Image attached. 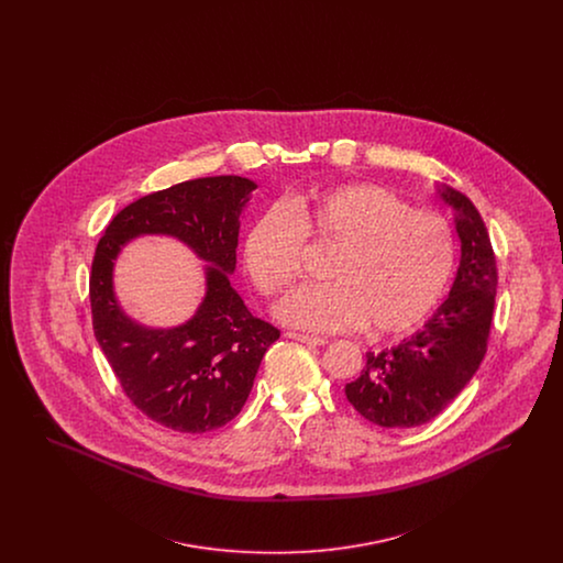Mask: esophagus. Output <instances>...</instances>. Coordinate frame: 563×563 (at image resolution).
Listing matches in <instances>:
<instances>
[{
	"label": "esophagus",
	"mask_w": 563,
	"mask_h": 563,
	"mask_svg": "<svg viewBox=\"0 0 563 563\" xmlns=\"http://www.w3.org/2000/svg\"><path fill=\"white\" fill-rule=\"evenodd\" d=\"M287 338H289V340H297V342H301V344H308V346H324V344H327V340H324V338H317V335H303V333H295V331H289V333H287Z\"/></svg>",
	"instance_id": "1"
}]
</instances>
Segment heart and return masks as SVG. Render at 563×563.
I'll use <instances>...</instances> for the list:
<instances>
[{
    "mask_svg": "<svg viewBox=\"0 0 563 563\" xmlns=\"http://www.w3.org/2000/svg\"><path fill=\"white\" fill-rule=\"evenodd\" d=\"M303 239L335 246L322 272L327 285L301 287L274 306L278 321L306 331L405 333L437 308L454 274V230L443 217L411 211L379 186L346 184L310 189L251 223L242 266L260 294L294 283Z\"/></svg>",
    "mask_w": 563,
    "mask_h": 563,
    "instance_id": "heart-1",
    "label": "heart"
}]
</instances>
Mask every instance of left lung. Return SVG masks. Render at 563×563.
<instances>
[{"label":"left lung","instance_id":"left-lung-1","mask_svg":"<svg viewBox=\"0 0 563 563\" xmlns=\"http://www.w3.org/2000/svg\"><path fill=\"white\" fill-rule=\"evenodd\" d=\"M439 198L454 211L460 266L448 299L413 335L367 352L363 374L346 384L352 407L384 429H413L437 418L482 365L496 297V257L482 214L450 186Z\"/></svg>","mask_w":563,"mask_h":563}]
</instances>
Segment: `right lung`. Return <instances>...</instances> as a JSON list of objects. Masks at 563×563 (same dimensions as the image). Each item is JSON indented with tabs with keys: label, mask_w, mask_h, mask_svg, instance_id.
I'll use <instances>...</instances> for the list:
<instances>
[{
	"label": "right lung",
	"mask_w": 563,
	"mask_h": 563,
	"mask_svg": "<svg viewBox=\"0 0 563 563\" xmlns=\"http://www.w3.org/2000/svg\"><path fill=\"white\" fill-rule=\"evenodd\" d=\"M257 184L202 177L134 200L111 219L90 274L95 338L126 397L177 432H209L239 416L266 350L280 331L249 312L230 285L241 219ZM143 235L184 241L206 264V295L188 322L150 328L125 314L112 272L123 246Z\"/></svg>",
	"instance_id": "right-lung-1"
}]
</instances>
